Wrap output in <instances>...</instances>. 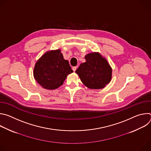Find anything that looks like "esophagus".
Here are the masks:
<instances>
[{
  "label": "esophagus",
  "mask_w": 151,
  "mask_h": 151,
  "mask_svg": "<svg viewBox=\"0 0 151 151\" xmlns=\"http://www.w3.org/2000/svg\"><path fill=\"white\" fill-rule=\"evenodd\" d=\"M76 69H77V67H76H76H73V68H72V69H73V70L74 72L76 71Z\"/></svg>",
  "instance_id": "esophagus-1"
}]
</instances>
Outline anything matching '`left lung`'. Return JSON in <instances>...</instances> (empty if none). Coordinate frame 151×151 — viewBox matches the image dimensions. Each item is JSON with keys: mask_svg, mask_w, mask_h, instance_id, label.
<instances>
[{"mask_svg": "<svg viewBox=\"0 0 151 151\" xmlns=\"http://www.w3.org/2000/svg\"><path fill=\"white\" fill-rule=\"evenodd\" d=\"M86 61L80 64L76 73L82 82L90 89H102L112 79V69L108 61L99 52H93L85 56Z\"/></svg>", "mask_w": 151, "mask_h": 151, "instance_id": "8db88e82", "label": "left lung"}]
</instances>
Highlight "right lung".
I'll use <instances>...</instances> for the list:
<instances>
[{"instance_id": "1", "label": "right lung", "mask_w": 151, "mask_h": 151, "mask_svg": "<svg viewBox=\"0 0 151 151\" xmlns=\"http://www.w3.org/2000/svg\"><path fill=\"white\" fill-rule=\"evenodd\" d=\"M73 72L69 61L64 60L61 50L46 52L36 63L33 76L47 90H55L63 85L68 75Z\"/></svg>"}]
</instances>
